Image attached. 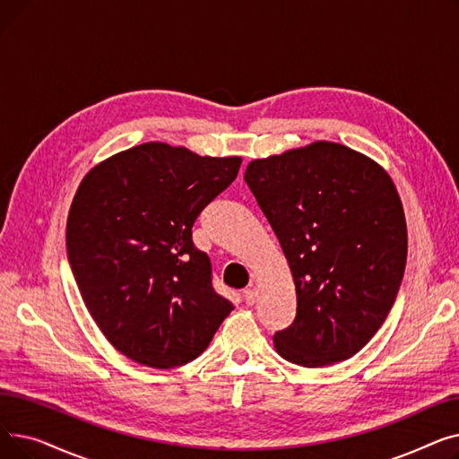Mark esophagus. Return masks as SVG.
<instances>
[{"label": "esophagus", "instance_id": "esophagus-1", "mask_svg": "<svg viewBox=\"0 0 459 459\" xmlns=\"http://www.w3.org/2000/svg\"><path fill=\"white\" fill-rule=\"evenodd\" d=\"M242 298H244L246 305H253L255 299H256V290H255V288H247V290H244Z\"/></svg>", "mask_w": 459, "mask_h": 459}]
</instances>
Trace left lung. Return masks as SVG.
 <instances>
[{
    "instance_id": "1",
    "label": "left lung",
    "mask_w": 459,
    "mask_h": 459,
    "mask_svg": "<svg viewBox=\"0 0 459 459\" xmlns=\"http://www.w3.org/2000/svg\"><path fill=\"white\" fill-rule=\"evenodd\" d=\"M246 182L290 266L298 308L277 353L318 368L367 346L396 301L407 229L391 177L344 144L318 141L255 160Z\"/></svg>"
}]
</instances>
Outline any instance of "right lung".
Segmentation results:
<instances>
[{"label": "right lung", "mask_w": 459, "mask_h": 459, "mask_svg": "<svg viewBox=\"0 0 459 459\" xmlns=\"http://www.w3.org/2000/svg\"><path fill=\"white\" fill-rule=\"evenodd\" d=\"M239 165L242 158L144 143L96 165L78 187L68 264L96 325L135 363H189L232 310L213 290L210 256L191 229Z\"/></svg>", "instance_id": "add662e5"}]
</instances>
